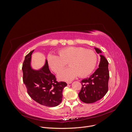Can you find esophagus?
Wrapping results in <instances>:
<instances>
[{
	"mask_svg": "<svg viewBox=\"0 0 132 132\" xmlns=\"http://www.w3.org/2000/svg\"><path fill=\"white\" fill-rule=\"evenodd\" d=\"M71 83V81H67V84H68V85H69V84H70Z\"/></svg>",
	"mask_w": 132,
	"mask_h": 132,
	"instance_id": "esophagus-1",
	"label": "esophagus"
}]
</instances>
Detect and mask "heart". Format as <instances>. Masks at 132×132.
<instances>
[{
	"label": "heart",
	"mask_w": 132,
	"mask_h": 132,
	"mask_svg": "<svg viewBox=\"0 0 132 132\" xmlns=\"http://www.w3.org/2000/svg\"><path fill=\"white\" fill-rule=\"evenodd\" d=\"M58 56L52 54L47 57L50 69L55 73H59L66 65L70 66L62 71L58 75L63 80H71L77 76L85 77L95 68L97 62L96 53L81 47L69 46L59 50Z\"/></svg>",
	"instance_id": "b5f03b06"
}]
</instances>
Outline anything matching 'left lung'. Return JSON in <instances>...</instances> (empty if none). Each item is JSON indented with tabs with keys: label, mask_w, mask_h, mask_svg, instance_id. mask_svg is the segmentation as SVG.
Returning a JSON list of instances; mask_svg holds the SVG:
<instances>
[{
	"label": "left lung",
	"mask_w": 132,
	"mask_h": 132,
	"mask_svg": "<svg viewBox=\"0 0 132 132\" xmlns=\"http://www.w3.org/2000/svg\"><path fill=\"white\" fill-rule=\"evenodd\" d=\"M98 54L101 51L95 47ZM99 68L92 75L81 81L82 87L78 95L81 101L86 103L95 102L102 98L108 91L109 79V63L104 56L100 55Z\"/></svg>",
	"instance_id": "8db88e82"
}]
</instances>
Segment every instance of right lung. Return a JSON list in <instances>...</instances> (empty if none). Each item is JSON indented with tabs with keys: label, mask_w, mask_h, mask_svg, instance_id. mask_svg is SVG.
<instances>
[{
	"label": "right lung",
	"mask_w": 132,
	"mask_h": 132,
	"mask_svg": "<svg viewBox=\"0 0 132 132\" xmlns=\"http://www.w3.org/2000/svg\"><path fill=\"white\" fill-rule=\"evenodd\" d=\"M34 50L25 57L22 65L23 81L30 97L39 104L49 107L59 105L63 98V90L67 85L57 82L49 69L47 61L39 70L31 67V55Z\"/></svg>",
	"instance_id": "right-lung-1"
}]
</instances>
